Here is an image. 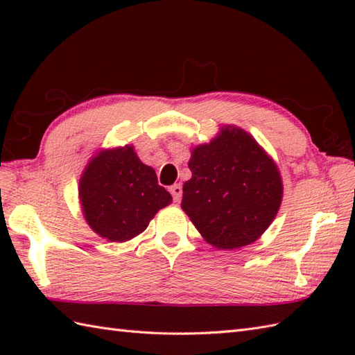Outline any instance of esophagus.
Returning <instances> with one entry per match:
<instances>
[{
	"instance_id": "obj_1",
	"label": "esophagus",
	"mask_w": 355,
	"mask_h": 355,
	"mask_svg": "<svg viewBox=\"0 0 355 355\" xmlns=\"http://www.w3.org/2000/svg\"><path fill=\"white\" fill-rule=\"evenodd\" d=\"M169 192L172 195V198L175 202H178L180 200H182V195H183V187L182 184H173L169 187Z\"/></svg>"
}]
</instances>
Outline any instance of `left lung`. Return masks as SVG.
<instances>
[{"label": "left lung", "instance_id": "1", "mask_svg": "<svg viewBox=\"0 0 355 355\" xmlns=\"http://www.w3.org/2000/svg\"><path fill=\"white\" fill-rule=\"evenodd\" d=\"M189 169L182 207L209 244L230 250L252 244L275 220L282 180L250 134L223 128L209 145L192 150Z\"/></svg>", "mask_w": 355, "mask_h": 355}]
</instances>
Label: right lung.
<instances>
[{
	"mask_svg": "<svg viewBox=\"0 0 355 355\" xmlns=\"http://www.w3.org/2000/svg\"><path fill=\"white\" fill-rule=\"evenodd\" d=\"M79 197L89 227L112 243L137 236L172 201L131 146L96 155L80 178Z\"/></svg>",
	"mask_w": 355,
	"mask_h": 355,
	"instance_id": "obj_1",
	"label": "right lung"
}]
</instances>
